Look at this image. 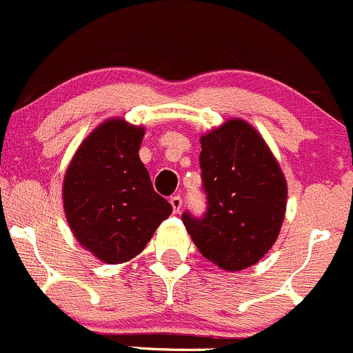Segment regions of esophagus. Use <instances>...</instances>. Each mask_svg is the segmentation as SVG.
I'll return each instance as SVG.
<instances>
[{
  "mask_svg": "<svg viewBox=\"0 0 353 353\" xmlns=\"http://www.w3.org/2000/svg\"><path fill=\"white\" fill-rule=\"evenodd\" d=\"M170 204H172L173 212H175V214H178V212L181 211V208H183V201H181L180 195H173V197L170 199Z\"/></svg>",
  "mask_w": 353,
  "mask_h": 353,
  "instance_id": "34e87169",
  "label": "esophagus"
}]
</instances>
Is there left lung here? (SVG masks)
<instances>
[{
	"mask_svg": "<svg viewBox=\"0 0 353 353\" xmlns=\"http://www.w3.org/2000/svg\"><path fill=\"white\" fill-rule=\"evenodd\" d=\"M208 211L181 214L199 252L225 271L259 263L280 235L287 180L259 132L240 118L201 137Z\"/></svg>",
	"mask_w": 353,
	"mask_h": 353,
	"instance_id": "8db88e82",
	"label": "left lung"
}]
</instances>
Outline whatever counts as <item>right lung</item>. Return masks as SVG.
Here are the masks:
<instances>
[{
	"label": "right lung",
	"mask_w": 353,
	"mask_h": 353,
	"mask_svg": "<svg viewBox=\"0 0 353 353\" xmlns=\"http://www.w3.org/2000/svg\"><path fill=\"white\" fill-rule=\"evenodd\" d=\"M144 127L111 118L77 149L63 180V208L77 242L108 264L142 252L172 214L139 158Z\"/></svg>",
	"instance_id": "right-lung-1"
}]
</instances>
